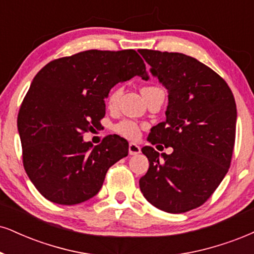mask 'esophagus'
I'll use <instances>...</instances> for the list:
<instances>
[{
  "label": "esophagus",
  "mask_w": 254,
  "mask_h": 254,
  "mask_svg": "<svg viewBox=\"0 0 254 254\" xmlns=\"http://www.w3.org/2000/svg\"><path fill=\"white\" fill-rule=\"evenodd\" d=\"M128 152H129L130 155H136L141 152V148H140V146H137L136 143H129V145H128Z\"/></svg>",
  "instance_id": "esophagus-1"
}]
</instances>
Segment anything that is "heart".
Wrapping results in <instances>:
<instances>
[{
    "instance_id": "b5f03b06",
    "label": "heart",
    "mask_w": 254,
    "mask_h": 254,
    "mask_svg": "<svg viewBox=\"0 0 254 254\" xmlns=\"http://www.w3.org/2000/svg\"><path fill=\"white\" fill-rule=\"evenodd\" d=\"M154 88H158V87H145V88H142V94ZM121 93V88H115L112 90L107 99V105L109 108H114L115 106H117ZM114 130L119 134V135L126 137L128 140H136L137 137L140 136V126L135 121L132 120H122L120 122H118L114 126Z\"/></svg>"
}]
</instances>
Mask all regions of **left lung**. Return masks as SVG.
Listing matches in <instances>:
<instances>
[{"instance_id": "8db88e82", "label": "left lung", "mask_w": 254, "mask_h": 254, "mask_svg": "<svg viewBox=\"0 0 254 254\" xmlns=\"http://www.w3.org/2000/svg\"><path fill=\"white\" fill-rule=\"evenodd\" d=\"M139 53L168 90L166 120L152 128L148 141L173 148L171 154H160L143 147L149 168L140 190L156 208L184 213L201 206L228 172L236 101L226 81L196 59L149 49Z\"/></svg>"}]
</instances>
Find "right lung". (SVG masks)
I'll return each mask as SVG.
<instances>
[{"label": "right lung", "mask_w": 254, "mask_h": 254, "mask_svg": "<svg viewBox=\"0 0 254 254\" xmlns=\"http://www.w3.org/2000/svg\"><path fill=\"white\" fill-rule=\"evenodd\" d=\"M146 64L133 49L86 51L56 59L34 77L17 115L24 170L49 201L76 205L96 195L108 168L128 155V142L107 135L93 146L83 134L98 128L105 98Z\"/></svg>", "instance_id": "right-lung-1"}]
</instances>
